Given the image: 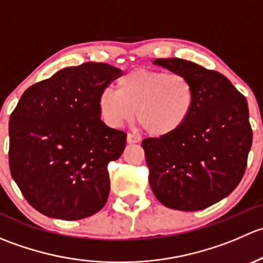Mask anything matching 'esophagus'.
<instances>
[{"mask_svg": "<svg viewBox=\"0 0 263 263\" xmlns=\"http://www.w3.org/2000/svg\"><path fill=\"white\" fill-rule=\"evenodd\" d=\"M127 142H128V144H139L140 139L137 136H135V135L128 134L127 135Z\"/></svg>", "mask_w": 263, "mask_h": 263, "instance_id": "34e87169", "label": "esophagus"}]
</instances>
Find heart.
I'll use <instances>...</instances> for the list:
<instances>
[{
	"mask_svg": "<svg viewBox=\"0 0 263 263\" xmlns=\"http://www.w3.org/2000/svg\"><path fill=\"white\" fill-rule=\"evenodd\" d=\"M196 103L192 82L179 73L135 68L117 81V91L104 89L98 98L102 121L119 128L135 117L154 137L177 134Z\"/></svg>",
	"mask_w": 263,
	"mask_h": 263,
	"instance_id": "obj_1",
	"label": "heart"
}]
</instances>
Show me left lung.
<instances>
[{
    "instance_id": "left-lung-1",
    "label": "left lung",
    "mask_w": 263,
    "mask_h": 263,
    "mask_svg": "<svg viewBox=\"0 0 263 263\" xmlns=\"http://www.w3.org/2000/svg\"><path fill=\"white\" fill-rule=\"evenodd\" d=\"M154 65L185 76L196 103L177 134L145 139L148 183L169 209L198 211L235 190L252 146L247 99L221 73L181 58H158Z\"/></svg>"
}]
</instances>
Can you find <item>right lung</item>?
<instances>
[{
  "mask_svg": "<svg viewBox=\"0 0 263 263\" xmlns=\"http://www.w3.org/2000/svg\"><path fill=\"white\" fill-rule=\"evenodd\" d=\"M121 72L86 62L62 68L21 95L10 116V172L41 214L80 220L104 208L108 164L122 155L127 135L100 119L98 98Z\"/></svg>",
  "mask_w": 263,
  "mask_h": 263,
  "instance_id": "right-lung-1",
  "label": "right lung"
}]
</instances>
